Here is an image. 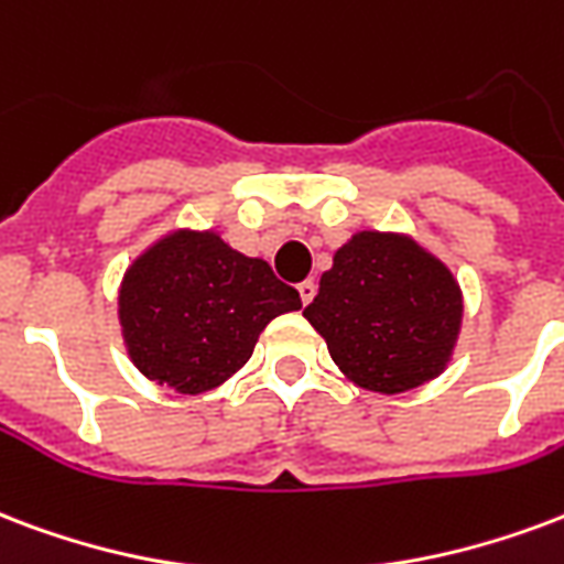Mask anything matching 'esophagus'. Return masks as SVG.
Segmentation results:
<instances>
[{
	"label": "esophagus",
	"instance_id": "esophagus-1",
	"mask_svg": "<svg viewBox=\"0 0 564 564\" xmlns=\"http://www.w3.org/2000/svg\"><path fill=\"white\" fill-rule=\"evenodd\" d=\"M297 291H300V300H303V306H306V303H312V297H315L317 285L312 282V279H303V282L297 285Z\"/></svg>",
	"mask_w": 564,
	"mask_h": 564
}]
</instances>
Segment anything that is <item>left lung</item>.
<instances>
[{"instance_id":"1","label":"left lung","mask_w":564,"mask_h":564,"mask_svg":"<svg viewBox=\"0 0 564 564\" xmlns=\"http://www.w3.org/2000/svg\"><path fill=\"white\" fill-rule=\"evenodd\" d=\"M303 317L350 383L398 395L446 371L464 294L455 273L413 235L359 228L321 273Z\"/></svg>"}]
</instances>
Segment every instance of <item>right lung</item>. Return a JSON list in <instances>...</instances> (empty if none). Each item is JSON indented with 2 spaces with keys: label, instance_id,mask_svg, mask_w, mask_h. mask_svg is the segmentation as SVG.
Segmentation results:
<instances>
[{
  "label": "right lung",
  "instance_id": "right-lung-1",
  "mask_svg": "<svg viewBox=\"0 0 564 564\" xmlns=\"http://www.w3.org/2000/svg\"><path fill=\"white\" fill-rule=\"evenodd\" d=\"M300 294L264 258L237 252L214 228H172L133 258L118 288V324L139 375L181 395L223 387L247 366L273 317Z\"/></svg>",
  "mask_w": 564,
  "mask_h": 564
}]
</instances>
